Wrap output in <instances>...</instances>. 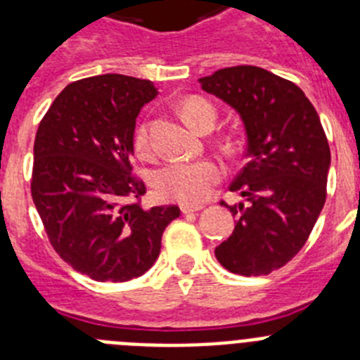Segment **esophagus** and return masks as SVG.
<instances>
[{"label":"esophagus","instance_id":"34e87169","mask_svg":"<svg viewBox=\"0 0 360 360\" xmlns=\"http://www.w3.org/2000/svg\"><path fill=\"white\" fill-rule=\"evenodd\" d=\"M180 209H182L184 214H187V212L202 211L203 205H202V203H180Z\"/></svg>","mask_w":360,"mask_h":360}]
</instances>
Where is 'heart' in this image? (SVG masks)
<instances>
[{
  "label": "heart",
  "instance_id": "1",
  "mask_svg": "<svg viewBox=\"0 0 360 360\" xmlns=\"http://www.w3.org/2000/svg\"><path fill=\"white\" fill-rule=\"evenodd\" d=\"M182 115L195 129L202 128L203 120L212 117L214 110L203 98H187L182 106ZM136 149L146 155L149 151L148 128L141 126L135 136ZM221 178V167L212 160L171 162L155 173L153 184L158 195L165 200L182 203H200L211 193L212 186Z\"/></svg>",
  "mask_w": 360,
  "mask_h": 360
}]
</instances>
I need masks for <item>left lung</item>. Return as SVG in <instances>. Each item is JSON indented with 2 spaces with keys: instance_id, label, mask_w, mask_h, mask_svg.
<instances>
[{
  "instance_id": "obj_1",
  "label": "left lung",
  "mask_w": 360,
  "mask_h": 360,
  "mask_svg": "<svg viewBox=\"0 0 360 360\" xmlns=\"http://www.w3.org/2000/svg\"><path fill=\"white\" fill-rule=\"evenodd\" d=\"M198 82L236 111L247 136V165L229 189L249 203H225L234 231L214 256L232 274H270L301 250L326 200L332 158L319 115L299 86L257 66Z\"/></svg>"
}]
</instances>
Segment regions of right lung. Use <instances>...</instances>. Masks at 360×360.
Returning <instances> with one entry per match:
<instances>
[{"instance_id":"1","label":"right lung","mask_w":360,"mask_h":360,"mask_svg":"<svg viewBox=\"0 0 360 360\" xmlns=\"http://www.w3.org/2000/svg\"><path fill=\"white\" fill-rule=\"evenodd\" d=\"M144 79L104 73L72 82L41 120L34 142L32 198L50 243L95 281H129L160 254L178 205L142 209L131 176L136 117L157 97Z\"/></svg>"}]
</instances>
